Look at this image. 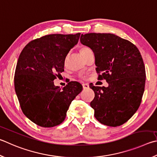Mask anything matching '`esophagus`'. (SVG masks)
Listing matches in <instances>:
<instances>
[{
	"instance_id": "1",
	"label": "esophagus",
	"mask_w": 157,
	"mask_h": 157,
	"mask_svg": "<svg viewBox=\"0 0 157 157\" xmlns=\"http://www.w3.org/2000/svg\"><path fill=\"white\" fill-rule=\"evenodd\" d=\"M82 86H83V89H87V88H89V85L86 83H84L82 84Z\"/></svg>"
}]
</instances>
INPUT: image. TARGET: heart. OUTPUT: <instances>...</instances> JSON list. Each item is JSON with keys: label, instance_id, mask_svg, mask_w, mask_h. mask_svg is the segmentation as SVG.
Instances as JSON below:
<instances>
[{"label": "heart", "instance_id": "obj_1", "mask_svg": "<svg viewBox=\"0 0 157 157\" xmlns=\"http://www.w3.org/2000/svg\"><path fill=\"white\" fill-rule=\"evenodd\" d=\"M89 49H90L89 48H88L86 47H82V48H81V49H80V53L82 55V54L84 53L85 52H86V51H87L88 50H89ZM82 78H85V76H82Z\"/></svg>", "mask_w": 157, "mask_h": 157}]
</instances>
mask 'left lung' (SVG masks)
Segmentation results:
<instances>
[{
    "label": "left lung",
    "instance_id": "obj_1",
    "mask_svg": "<svg viewBox=\"0 0 157 157\" xmlns=\"http://www.w3.org/2000/svg\"><path fill=\"white\" fill-rule=\"evenodd\" d=\"M80 42L93 50L99 79L108 87H90L95 92L90 106L95 117L108 126H121L140 106L146 70L139 49L132 42L113 33L82 34Z\"/></svg>",
    "mask_w": 157,
    "mask_h": 157
}]
</instances>
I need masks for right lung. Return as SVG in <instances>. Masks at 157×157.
<instances>
[{"mask_svg":"<svg viewBox=\"0 0 157 157\" xmlns=\"http://www.w3.org/2000/svg\"><path fill=\"white\" fill-rule=\"evenodd\" d=\"M80 33L50 34L29 42L19 56L14 86L24 115L44 128L62 123L70 104L82 90L71 82L62 89L53 80L64 71L68 53L78 44Z\"/></svg>","mask_w":157,"mask_h":157,"instance_id":"right-lung-1","label":"right lung"}]
</instances>
